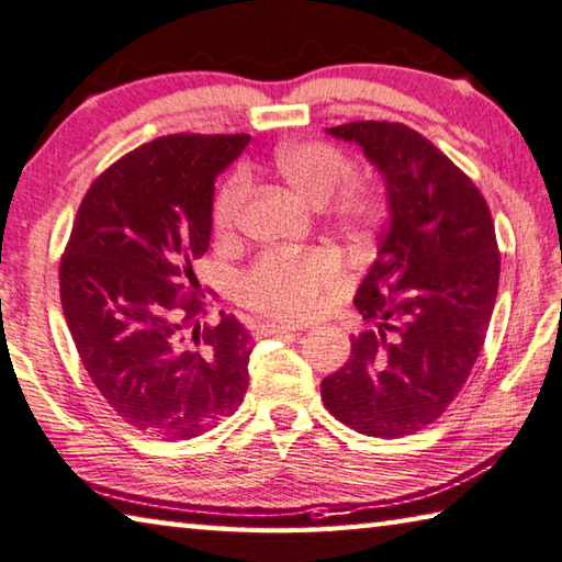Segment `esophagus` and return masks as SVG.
Here are the masks:
<instances>
[{
  "mask_svg": "<svg viewBox=\"0 0 562 562\" xmlns=\"http://www.w3.org/2000/svg\"><path fill=\"white\" fill-rule=\"evenodd\" d=\"M301 330V326H293V323H266L261 326L263 336H289V333Z\"/></svg>",
  "mask_w": 562,
  "mask_h": 562,
  "instance_id": "esophagus-1",
  "label": "esophagus"
}]
</instances>
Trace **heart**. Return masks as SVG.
<instances>
[{
	"instance_id": "1",
	"label": "heart",
	"mask_w": 562,
	"mask_h": 562,
	"mask_svg": "<svg viewBox=\"0 0 562 562\" xmlns=\"http://www.w3.org/2000/svg\"><path fill=\"white\" fill-rule=\"evenodd\" d=\"M279 175L293 190L313 204H328L340 192L356 167L340 147L306 140L283 145L273 155ZM251 196V177L246 170H234L214 196L212 222L220 236H232L244 220ZM378 212V200L366 190H352L338 202V214L346 224H366ZM342 281V263L326 249L306 254H266L251 269L239 273L234 293L244 306L261 311L266 316L299 321L321 308L323 299Z\"/></svg>"
}]
</instances>
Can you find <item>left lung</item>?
I'll return each mask as SVG.
<instances>
[{"mask_svg": "<svg viewBox=\"0 0 562 562\" xmlns=\"http://www.w3.org/2000/svg\"><path fill=\"white\" fill-rule=\"evenodd\" d=\"M358 143L385 177L390 220L356 293L372 326L346 366L321 382L323 405L368 437L415 435L445 415L484 348L501 254L479 187L412 127H328Z\"/></svg>", "mask_w": 562, "mask_h": 562, "instance_id": "left-lung-1", "label": "left lung"}]
</instances>
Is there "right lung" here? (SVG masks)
<instances>
[{
    "instance_id": "obj_1",
    "label": "right lung",
    "mask_w": 562,
    "mask_h": 562,
    "mask_svg": "<svg viewBox=\"0 0 562 562\" xmlns=\"http://www.w3.org/2000/svg\"><path fill=\"white\" fill-rule=\"evenodd\" d=\"M249 135L177 133L123 155L78 206L58 266L64 316L88 378L127 425L167 441L229 417L254 342L206 313L194 261L210 249L214 180Z\"/></svg>"
}]
</instances>
